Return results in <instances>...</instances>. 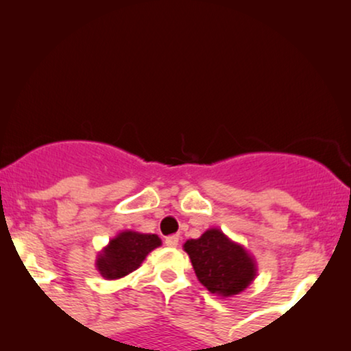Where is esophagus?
I'll use <instances>...</instances> for the list:
<instances>
[{"label":"esophagus","mask_w":351,"mask_h":351,"mask_svg":"<svg viewBox=\"0 0 351 351\" xmlns=\"http://www.w3.org/2000/svg\"><path fill=\"white\" fill-rule=\"evenodd\" d=\"M165 244H166V246H169V247H177V244H179V237H176V234L166 237Z\"/></svg>","instance_id":"1"}]
</instances>
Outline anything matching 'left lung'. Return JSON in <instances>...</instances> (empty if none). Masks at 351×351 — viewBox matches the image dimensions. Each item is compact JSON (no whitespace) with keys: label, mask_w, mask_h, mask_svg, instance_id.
Returning <instances> with one entry per match:
<instances>
[{"label":"left lung","mask_w":351,"mask_h":351,"mask_svg":"<svg viewBox=\"0 0 351 351\" xmlns=\"http://www.w3.org/2000/svg\"><path fill=\"white\" fill-rule=\"evenodd\" d=\"M184 249L199 282L213 294L237 295L256 278L254 258L219 228H209L198 239H189Z\"/></svg>","instance_id":"left-lung-1"}]
</instances>
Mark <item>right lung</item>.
Wrapping results in <instances>:
<instances>
[{"instance_id":"right-lung-1","label":"right lung","mask_w":351,"mask_h":351,"mask_svg":"<svg viewBox=\"0 0 351 351\" xmlns=\"http://www.w3.org/2000/svg\"><path fill=\"white\" fill-rule=\"evenodd\" d=\"M161 246L158 234L121 232L99 254L97 270L107 280H118L137 270L153 249Z\"/></svg>"}]
</instances>
